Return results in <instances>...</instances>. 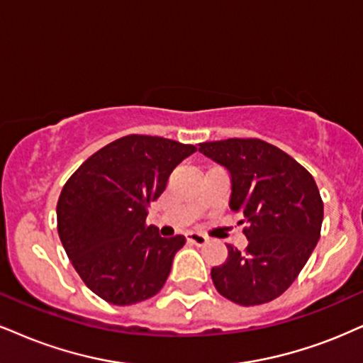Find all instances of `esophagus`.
I'll return each mask as SVG.
<instances>
[{
    "mask_svg": "<svg viewBox=\"0 0 363 363\" xmlns=\"http://www.w3.org/2000/svg\"><path fill=\"white\" fill-rule=\"evenodd\" d=\"M186 240L195 245H205L208 242V239L202 234H199V232H186Z\"/></svg>",
    "mask_w": 363,
    "mask_h": 363,
    "instance_id": "esophagus-1",
    "label": "esophagus"
}]
</instances>
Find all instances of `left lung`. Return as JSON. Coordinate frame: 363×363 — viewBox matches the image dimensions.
<instances>
[{
    "label": "left lung",
    "instance_id": "1",
    "mask_svg": "<svg viewBox=\"0 0 363 363\" xmlns=\"http://www.w3.org/2000/svg\"><path fill=\"white\" fill-rule=\"evenodd\" d=\"M199 151L230 173L229 207L247 225V247L227 245V261L210 272L213 284L237 305L269 303L293 284L320 239L323 202L315 178L254 138L200 143Z\"/></svg>",
    "mask_w": 363,
    "mask_h": 363
}]
</instances>
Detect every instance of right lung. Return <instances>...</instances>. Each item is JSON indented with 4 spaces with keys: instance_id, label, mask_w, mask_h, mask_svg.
Wrapping results in <instances>:
<instances>
[{
    "instance_id": "add662e5",
    "label": "right lung",
    "mask_w": 363,
    "mask_h": 363,
    "mask_svg": "<svg viewBox=\"0 0 363 363\" xmlns=\"http://www.w3.org/2000/svg\"><path fill=\"white\" fill-rule=\"evenodd\" d=\"M194 145L129 134L101 147L62 189L57 229L70 262L92 293L118 306L155 296L185 237L147 225V205Z\"/></svg>"
}]
</instances>
